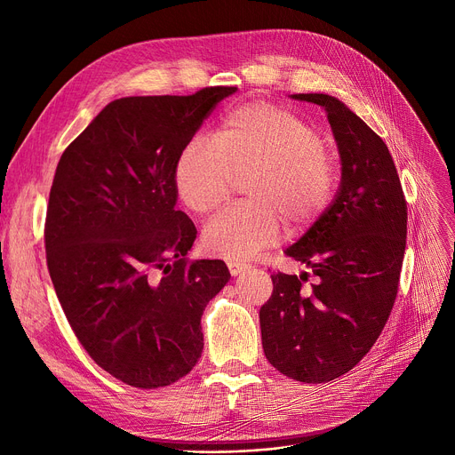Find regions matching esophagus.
Segmentation results:
<instances>
[{
  "mask_svg": "<svg viewBox=\"0 0 455 455\" xmlns=\"http://www.w3.org/2000/svg\"><path fill=\"white\" fill-rule=\"evenodd\" d=\"M228 271H230V275L232 276H237V275H242L243 271H247L249 269V266L247 264H243V261H228Z\"/></svg>",
  "mask_w": 455,
  "mask_h": 455,
  "instance_id": "esophagus-1",
  "label": "esophagus"
}]
</instances>
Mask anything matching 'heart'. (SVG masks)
I'll return each instance as SVG.
<instances>
[{
    "mask_svg": "<svg viewBox=\"0 0 455 455\" xmlns=\"http://www.w3.org/2000/svg\"><path fill=\"white\" fill-rule=\"evenodd\" d=\"M245 175L251 203L223 210L204 227L203 245L213 256L245 259L273 247L282 235V214L295 227L312 225L336 191V165L323 136L267 103L232 110L213 138H191L177 158L173 179L184 206L206 215Z\"/></svg>",
    "mask_w": 455,
    "mask_h": 455,
    "instance_id": "b5f03b06",
    "label": "heart"
}]
</instances>
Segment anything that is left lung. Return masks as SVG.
I'll return each mask as SVG.
<instances>
[{"label":"left lung","instance_id":"1","mask_svg":"<svg viewBox=\"0 0 455 455\" xmlns=\"http://www.w3.org/2000/svg\"><path fill=\"white\" fill-rule=\"evenodd\" d=\"M326 110L341 156L336 199L285 254L309 273H273L259 307L269 363L297 381L324 384L348 372L376 343L395 299L408 235V204L387 146L345 103L295 93Z\"/></svg>","mask_w":455,"mask_h":455}]
</instances>
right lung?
Here are the masks:
<instances>
[{
    "mask_svg": "<svg viewBox=\"0 0 455 455\" xmlns=\"http://www.w3.org/2000/svg\"><path fill=\"white\" fill-rule=\"evenodd\" d=\"M235 86L108 103L62 153L47 203L45 259L92 360L138 389L172 386L199 362L201 317L230 278L188 261L197 228L175 208V164Z\"/></svg>",
    "mask_w": 455,
    "mask_h": 455,
    "instance_id": "right-lung-1",
    "label": "right lung"
}]
</instances>
